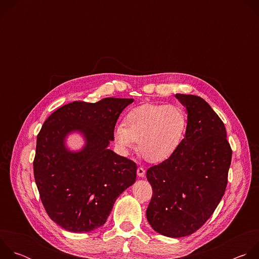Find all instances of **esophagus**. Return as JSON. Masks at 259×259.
<instances>
[{"mask_svg":"<svg viewBox=\"0 0 259 259\" xmlns=\"http://www.w3.org/2000/svg\"><path fill=\"white\" fill-rule=\"evenodd\" d=\"M137 175H138L139 177H144V176H145V170H144L143 168L139 167V168L137 169Z\"/></svg>","mask_w":259,"mask_h":259,"instance_id":"esophagus-1","label":"esophagus"}]
</instances>
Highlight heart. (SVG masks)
<instances>
[{
    "label": "heart",
    "instance_id": "1",
    "mask_svg": "<svg viewBox=\"0 0 259 259\" xmlns=\"http://www.w3.org/2000/svg\"><path fill=\"white\" fill-rule=\"evenodd\" d=\"M124 124L114 129V139L122 154L135 147L146 162L158 164L172 157L186 138L189 119L178 104H142L131 109Z\"/></svg>",
    "mask_w": 259,
    "mask_h": 259
}]
</instances>
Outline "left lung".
Instances as JSON below:
<instances>
[{
    "label": "left lung",
    "mask_w": 259,
    "mask_h": 259,
    "mask_svg": "<svg viewBox=\"0 0 259 259\" xmlns=\"http://www.w3.org/2000/svg\"><path fill=\"white\" fill-rule=\"evenodd\" d=\"M175 97L186 107L188 130L172 157L146 171L153 188L146 218L157 233L181 238L198 231L223 199L232 150L224 122L203 98Z\"/></svg>",
    "instance_id": "1"
}]
</instances>
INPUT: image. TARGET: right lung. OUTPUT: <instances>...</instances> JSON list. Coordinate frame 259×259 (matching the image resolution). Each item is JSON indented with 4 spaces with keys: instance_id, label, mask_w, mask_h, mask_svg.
<instances>
[{
    "instance_id": "add662e5",
    "label": "right lung",
    "mask_w": 259,
    "mask_h": 259,
    "mask_svg": "<svg viewBox=\"0 0 259 259\" xmlns=\"http://www.w3.org/2000/svg\"><path fill=\"white\" fill-rule=\"evenodd\" d=\"M134 99L75 101L54 112L36 136L34 180L49 217L71 233L105 224L118 197L136 180V164L108 149L123 110ZM80 134L84 145L72 151L67 137Z\"/></svg>"
}]
</instances>
